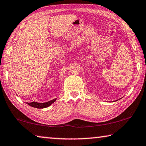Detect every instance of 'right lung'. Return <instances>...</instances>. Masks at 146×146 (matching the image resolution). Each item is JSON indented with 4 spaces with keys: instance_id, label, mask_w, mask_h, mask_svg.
<instances>
[{
    "instance_id": "right-lung-1",
    "label": "right lung",
    "mask_w": 146,
    "mask_h": 146,
    "mask_svg": "<svg viewBox=\"0 0 146 146\" xmlns=\"http://www.w3.org/2000/svg\"><path fill=\"white\" fill-rule=\"evenodd\" d=\"M56 100V99H52V100H50L49 101L47 102V103H37V102H31V103H27V104H29V106L34 107V108H45L49 106L50 104H52Z\"/></svg>"
}]
</instances>
